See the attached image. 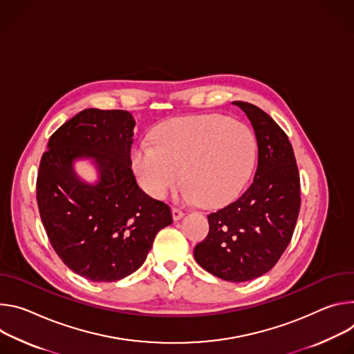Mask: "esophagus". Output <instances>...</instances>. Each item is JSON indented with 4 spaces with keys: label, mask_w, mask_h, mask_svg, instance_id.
Wrapping results in <instances>:
<instances>
[{
    "label": "esophagus",
    "mask_w": 354,
    "mask_h": 354,
    "mask_svg": "<svg viewBox=\"0 0 354 354\" xmlns=\"http://www.w3.org/2000/svg\"><path fill=\"white\" fill-rule=\"evenodd\" d=\"M171 215H173V219H174V221H178L180 218H183L184 212H183L180 208H177V207H173V209H171Z\"/></svg>",
    "instance_id": "esophagus-1"
}]
</instances>
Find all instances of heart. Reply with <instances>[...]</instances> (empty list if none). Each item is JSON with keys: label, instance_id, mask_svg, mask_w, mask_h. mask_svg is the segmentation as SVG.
I'll use <instances>...</instances> for the list:
<instances>
[{"label": "heart", "instance_id": "obj_1", "mask_svg": "<svg viewBox=\"0 0 354 354\" xmlns=\"http://www.w3.org/2000/svg\"><path fill=\"white\" fill-rule=\"evenodd\" d=\"M140 143L132 167L140 187L162 200L180 181L189 203L218 207L236 194L257 162V139L250 127L221 113L188 115L166 121Z\"/></svg>", "mask_w": 354, "mask_h": 354}]
</instances>
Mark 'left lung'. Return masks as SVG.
<instances>
[{
  "label": "left lung",
  "instance_id": "8db88e82",
  "mask_svg": "<svg viewBox=\"0 0 354 354\" xmlns=\"http://www.w3.org/2000/svg\"><path fill=\"white\" fill-rule=\"evenodd\" d=\"M257 139V169L239 198L208 215L209 232L195 246L197 263L232 283L257 279L277 264L291 242L301 194L299 173L287 133L259 106L234 101Z\"/></svg>",
  "mask_w": 354,
  "mask_h": 354
}]
</instances>
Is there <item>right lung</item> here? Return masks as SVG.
Wrapping results in <instances>:
<instances>
[{"mask_svg": "<svg viewBox=\"0 0 354 354\" xmlns=\"http://www.w3.org/2000/svg\"><path fill=\"white\" fill-rule=\"evenodd\" d=\"M135 120L122 109L88 108L49 139L36 180V200L49 242L78 276L112 283L136 271L157 232L173 222L170 207L138 185L131 150ZM91 156L102 180L88 186L71 163Z\"/></svg>", "mask_w": 354, "mask_h": 354, "instance_id": "add662e5", "label": "right lung"}]
</instances>
